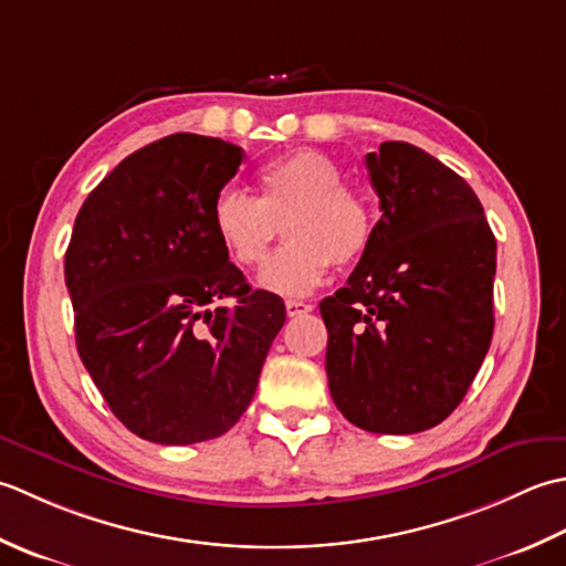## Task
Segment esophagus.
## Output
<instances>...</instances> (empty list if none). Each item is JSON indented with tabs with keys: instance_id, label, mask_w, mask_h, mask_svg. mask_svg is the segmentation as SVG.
Listing matches in <instances>:
<instances>
[{
	"instance_id": "obj_1",
	"label": "esophagus",
	"mask_w": 566,
	"mask_h": 566,
	"mask_svg": "<svg viewBox=\"0 0 566 566\" xmlns=\"http://www.w3.org/2000/svg\"><path fill=\"white\" fill-rule=\"evenodd\" d=\"M285 310H287V315H291V317H297V315L313 313L315 305L303 303V300H285Z\"/></svg>"
}]
</instances>
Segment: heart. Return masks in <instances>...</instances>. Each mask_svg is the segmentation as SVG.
I'll return each mask as SVG.
<instances>
[{
	"mask_svg": "<svg viewBox=\"0 0 566 566\" xmlns=\"http://www.w3.org/2000/svg\"><path fill=\"white\" fill-rule=\"evenodd\" d=\"M256 198L224 188L210 207L212 232L239 266H256L283 222L287 244L263 263L259 283L271 293L305 295L332 266L359 261L374 239L371 205L344 182L337 160L295 151L256 172Z\"/></svg>",
	"mask_w": 566,
	"mask_h": 566,
	"instance_id": "heart-1",
	"label": "heart"
}]
</instances>
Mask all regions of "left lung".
Segmentation results:
<instances>
[{"mask_svg": "<svg viewBox=\"0 0 566 566\" xmlns=\"http://www.w3.org/2000/svg\"><path fill=\"white\" fill-rule=\"evenodd\" d=\"M366 168L384 214L319 303L329 394L356 428L412 434L454 412L491 347L495 237L469 182L422 148L384 142Z\"/></svg>", "mask_w": 566, "mask_h": 566, "instance_id": "left-lung-1", "label": "left lung"}]
</instances>
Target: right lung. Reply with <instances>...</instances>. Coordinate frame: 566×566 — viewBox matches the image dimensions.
I'll use <instances>...</instances> for the list:
<instances>
[{
  "label": "right lung",
  "instance_id": "add662e5",
  "mask_svg": "<svg viewBox=\"0 0 566 566\" xmlns=\"http://www.w3.org/2000/svg\"><path fill=\"white\" fill-rule=\"evenodd\" d=\"M241 158L222 138L166 136L126 156L75 217L77 354L142 440L195 444L234 428L285 322L283 300L251 291L212 232V200Z\"/></svg>",
  "mask_w": 566,
  "mask_h": 566
}]
</instances>
